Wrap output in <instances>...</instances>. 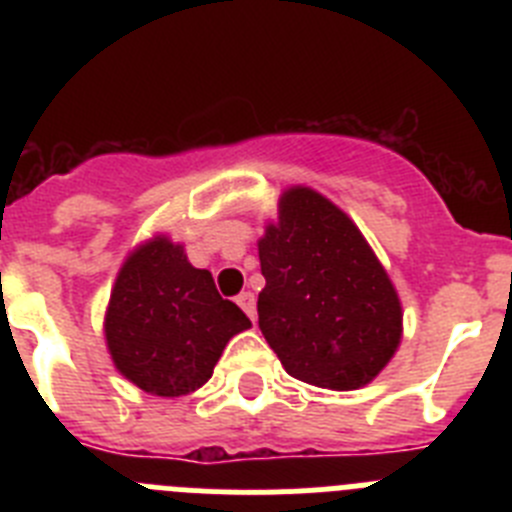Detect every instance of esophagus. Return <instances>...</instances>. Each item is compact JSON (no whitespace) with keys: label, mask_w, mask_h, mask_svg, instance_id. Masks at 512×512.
I'll return each mask as SVG.
<instances>
[{"label":"esophagus","mask_w":512,"mask_h":512,"mask_svg":"<svg viewBox=\"0 0 512 512\" xmlns=\"http://www.w3.org/2000/svg\"><path fill=\"white\" fill-rule=\"evenodd\" d=\"M238 305H241V310L246 312L248 318L256 320V297H253V292H241L238 295Z\"/></svg>","instance_id":"34e87169"}]
</instances>
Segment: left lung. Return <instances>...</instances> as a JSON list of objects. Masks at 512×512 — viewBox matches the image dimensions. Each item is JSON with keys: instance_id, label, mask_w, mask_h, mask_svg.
<instances>
[{"instance_id": "left-lung-1", "label": "left lung", "mask_w": 512, "mask_h": 512, "mask_svg": "<svg viewBox=\"0 0 512 512\" xmlns=\"http://www.w3.org/2000/svg\"><path fill=\"white\" fill-rule=\"evenodd\" d=\"M259 259V328L287 374L346 392L390 364L402 338L400 297L341 207L310 187L287 189Z\"/></svg>"}]
</instances>
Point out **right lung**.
I'll list each match as a JSON object with an SVG mask.
<instances>
[{"instance_id": "right-lung-1", "label": "right lung", "mask_w": 512, "mask_h": 512, "mask_svg": "<svg viewBox=\"0 0 512 512\" xmlns=\"http://www.w3.org/2000/svg\"><path fill=\"white\" fill-rule=\"evenodd\" d=\"M251 328L212 274L194 269L184 246L156 235L117 271L104 338L117 372L156 397H182L212 377L230 338Z\"/></svg>"}]
</instances>
